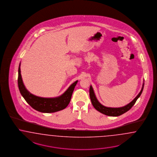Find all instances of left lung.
Wrapping results in <instances>:
<instances>
[{
  "label": "left lung",
  "mask_w": 157,
  "mask_h": 157,
  "mask_svg": "<svg viewBox=\"0 0 157 157\" xmlns=\"http://www.w3.org/2000/svg\"><path fill=\"white\" fill-rule=\"evenodd\" d=\"M144 81L143 82L141 90H140V93L137 94V96L131 102H130L128 104L124 106L120 107H110L103 106L98 100L92 85H90V88H89L90 98L92 105L94 107V109L96 110H97L98 112H101V113H102L103 114L109 116L116 117V116H119L123 114V113L127 112L132 108V107L134 106V105L135 104V103L138 99V98L142 94V92H143V88H144Z\"/></svg>",
  "instance_id": "8db88e82"
}]
</instances>
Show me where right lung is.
Wrapping results in <instances>:
<instances>
[{
    "mask_svg": "<svg viewBox=\"0 0 157 157\" xmlns=\"http://www.w3.org/2000/svg\"><path fill=\"white\" fill-rule=\"evenodd\" d=\"M78 81L74 82L63 94L55 98H43L31 94L25 88L21 75L20 63L18 69V86L22 96L27 103L36 110L42 113H54L66 108Z\"/></svg>",
    "mask_w": 157,
    "mask_h": 157,
    "instance_id": "1",
    "label": "right lung"
}]
</instances>
